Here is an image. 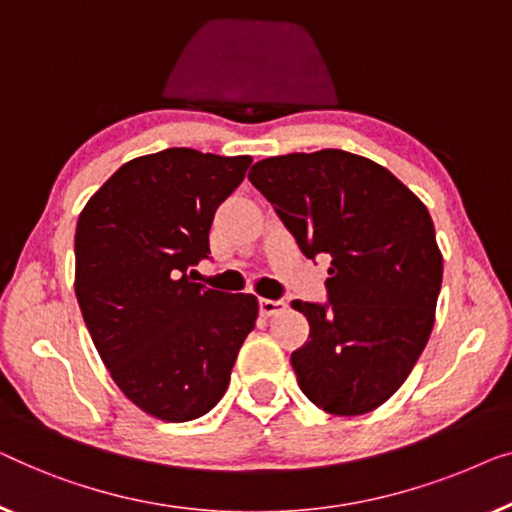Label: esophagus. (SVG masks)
I'll return each instance as SVG.
<instances>
[{"label":"esophagus","instance_id":"1","mask_svg":"<svg viewBox=\"0 0 512 512\" xmlns=\"http://www.w3.org/2000/svg\"><path fill=\"white\" fill-rule=\"evenodd\" d=\"M285 308H287V304L283 299H259V313H262L264 318H271V315L283 313Z\"/></svg>","mask_w":512,"mask_h":512}]
</instances>
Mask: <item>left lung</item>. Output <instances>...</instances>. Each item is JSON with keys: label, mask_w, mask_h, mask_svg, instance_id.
Listing matches in <instances>:
<instances>
[{"label": "left lung", "mask_w": 512, "mask_h": 512, "mask_svg": "<svg viewBox=\"0 0 512 512\" xmlns=\"http://www.w3.org/2000/svg\"><path fill=\"white\" fill-rule=\"evenodd\" d=\"M306 257L329 255L327 304L292 301L311 334L292 352L301 392L331 415H364L413 371L436 320L443 255L427 206L345 150L266 157L250 169Z\"/></svg>", "instance_id": "obj_1"}]
</instances>
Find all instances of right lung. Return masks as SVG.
<instances>
[{
    "label": "right lung",
    "mask_w": 512,
    "mask_h": 512,
    "mask_svg": "<svg viewBox=\"0 0 512 512\" xmlns=\"http://www.w3.org/2000/svg\"><path fill=\"white\" fill-rule=\"evenodd\" d=\"M250 162L192 148L136 157L78 215L74 290L85 327L113 383L157 420L206 415L255 327L257 297L187 276L211 253L213 215Z\"/></svg>",
    "instance_id": "right-lung-1"
}]
</instances>
